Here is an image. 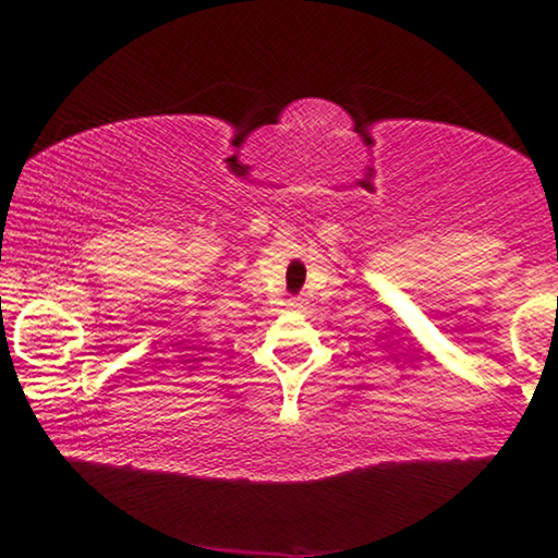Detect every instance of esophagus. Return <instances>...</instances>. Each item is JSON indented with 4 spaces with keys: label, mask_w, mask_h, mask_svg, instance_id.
I'll list each match as a JSON object with an SVG mask.
<instances>
[{
    "label": "esophagus",
    "mask_w": 558,
    "mask_h": 558,
    "mask_svg": "<svg viewBox=\"0 0 558 558\" xmlns=\"http://www.w3.org/2000/svg\"><path fill=\"white\" fill-rule=\"evenodd\" d=\"M289 307H292V310H302L304 302H302V300H289Z\"/></svg>",
    "instance_id": "34e87169"
}]
</instances>
